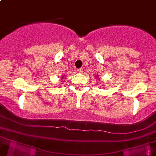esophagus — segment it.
I'll return each instance as SVG.
<instances>
[{
  "instance_id": "obj_1",
  "label": "esophagus",
  "mask_w": 156,
  "mask_h": 156,
  "mask_svg": "<svg viewBox=\"0 0 156 156\" xmlns=\"http://www.w3.org/2000/svg\"><path fill=\"white\" fill-rule=\"evenodd\" d=\"M78 72L80 73H83V68H80L78 69Z\"/></svg>"
}]
</instances>
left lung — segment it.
Segmentation results:
<instances>
[{
	"instance_id": "obj_1",
	"label": "left lung",
	"mask_w": 156,
	"mask_h": 156,
	"mask_svg": "<svg viewBox=\"0 0 156 156\" xmlns=\"http://www.w3.org/2000/svg\"><path fill=\"white\" fill-rule=\"evenodd\" d=\"M96 78H97V80H99V79H98V76H96Z\"/></svg>"
}]
</instances>
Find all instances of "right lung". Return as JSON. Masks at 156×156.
Listing matches in <instances>:
<instances>
[{
  "label": "right lung",
  "mask_w": 156,
  "mask_h": 156,
  "mask_svg": "<svg viewBox=\"0 0 156 156\" xmlns=\"http://www.w3.org/2000/svg\"><path fill=\"white\" fill-rule=\"evenodd\" d=\"M61 79H62H62H64V76H62L61 77Z\"/></svg>",
  "instance_id": "1"
}]
</instances>
